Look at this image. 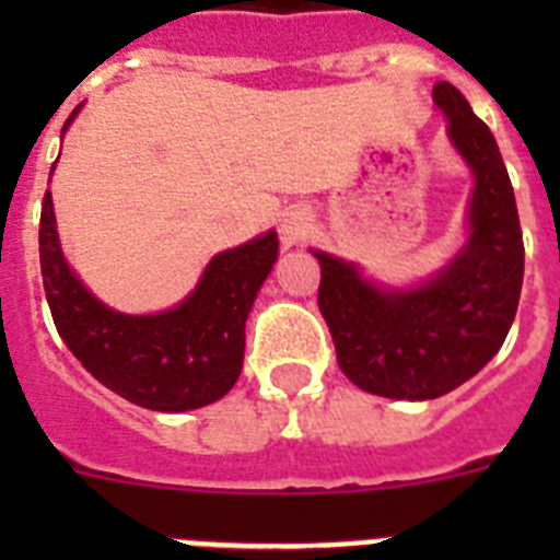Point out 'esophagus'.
<instances>
[{
  "instance_id": "obj_1",
  "label": "esophagus",
  "mask_w": 560,
  "mask_h": 560,
  "mask_svg": "<svg viewBox=\"0 0 560 560\" xmlns=\"http://www.w3.org/2000/svg\"><path fill=\"white\" fill-rule=\"evenodd\" d=\"M308 215L305 212H289L283 219V224H280V235H283L285 244H294V241H300V237L305 235V230H308Z\"/></svg>"
}]
</instances>
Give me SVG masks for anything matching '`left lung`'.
I'll list each match as a JSON object with an SVG mask.
<instances>
[{"mask_svg":"<svg viewBox=\"0 0 560 560\" xmlns=\"http://www.w3.org/2000/svg\"><path fill=\"white\" fill-rule=\"evenodd\" d=\"M448 137L474 173L468 241L446 269L415 289H384L355 264L314 252L319 311L341 373L364 393L429 400L452 393L499 353L518 308L524 241L508 167L491 128L457 86L432 89Z\"/></svg>","mask_w":560,"mask_h":560,"instance_id":"1","label":"left lung"}]
</instances>
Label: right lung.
Returning <instances> with one entry per match:
<instances>
[{
	"instance_id": "right-lung-1",
	"label": "right lung",
	"mask_w": 560,
	"mask_h": 560,
	"mask_svg": "<svg viewBox=\"0 0 560 560\" xmlns=\"http://www.w3.org/2000/svg\"><path fill=\"white\" fill-rule=\"evenodd\" d=\"M38 255L52 323L83 368L137 407L187 412L224 398L241 375L246 316L277 260V235L215 255L187 300L151 316L120 314L89 294L63 260L49 190Z\"/></svg>"
}]
</instances>
